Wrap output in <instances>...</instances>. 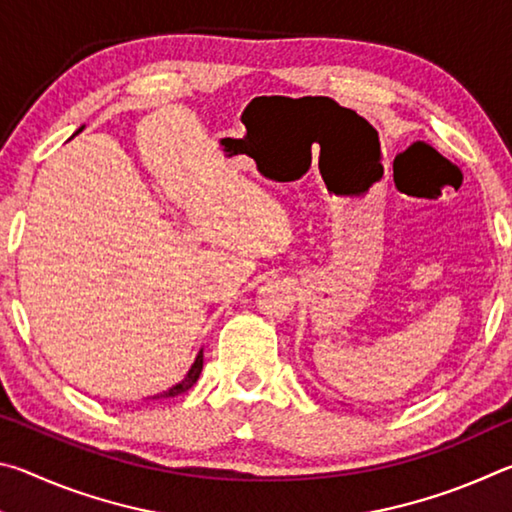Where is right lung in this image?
<instances>
[{
    "label": "right lung",
    "instance_id": "right-lung-1",
    "mask_svg": "<svg viewBox=\"0 0 512 512\" xmlns=\"http://www.w3.org/2000/svg\"><path fill=\"white\" fill-rule=\"evenodd\" d=\"M85 126H81L79 131H76L74 135H79L81 131H83ZM72 135V137H74ZM201 370H203V350L196 354V361L192 363V368H189V372L185 375V379L183 381H178L176 386H171L169 391H164V393H158V395H153V400H160V397H176V395H180V393H187L189 388H192L196 381H198V375H201Z\"/></svg>",
    "mask_w": 512,
    "mask_h": 512
}]
</instances>
